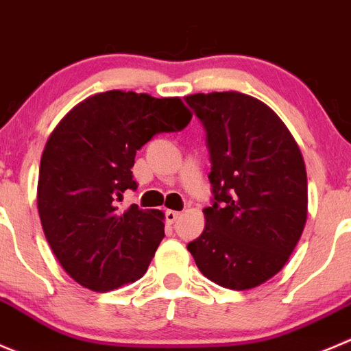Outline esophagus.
Returning <instances> with one entry per match:
<instances>
[{"label":"esophagus","instance_id":"1","mask_svg":"<svg viewBox=\"0 0 351 351\" xmlns=\"http://www.w3.org/2000/svg\"><path fill=\"white\" fill-rule=\"evenodd\" d=\"M180 216H182V214H180V213H176V210H166V221H168L169 224H173V223H175V221L178 219Z\"/></svg>","mask_w":351,"mask_h":351}]
</instances>
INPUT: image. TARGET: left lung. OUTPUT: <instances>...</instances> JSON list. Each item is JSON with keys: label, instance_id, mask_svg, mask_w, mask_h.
I'll return each mask as SVG.
<instances>
[{"label": "left lung", "instance_id": "left-lung-1", "mask_svg": "<svg viewBox=\"0 0 351 351\" xmlns=\"http://www.w3.org/2000/svg\"><path fill=\"white\" fill-rule=\"evenodd\" d=\"M207 132L214 202L186 245L200 273L230 290H250L280 273L307 221V171L291 132L248 94L185 97Z\"/></svg>", "mask_w": 351, "mask_h": 351}]
</instances>
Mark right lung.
<instances>
[{
    "instance_id": "1",
    "label": "right lung",
    "mask_w": 351,
    "mask_h": 351,
    "mask_svg": "<svg viewBox=\"0 0 351 351\" xmlns=\"http://www.w3.org/2000/svg\"><path fill=\"white\" fill-rule=\"evenodd\" d=\"M192 113L180 97L108 90L71 108L51 132L37 182V210L64 273L93 291L141 280L162 237L165 214L132 204L135 154L156 134L183 130Z\"/></svg>"
}]
</instances>
